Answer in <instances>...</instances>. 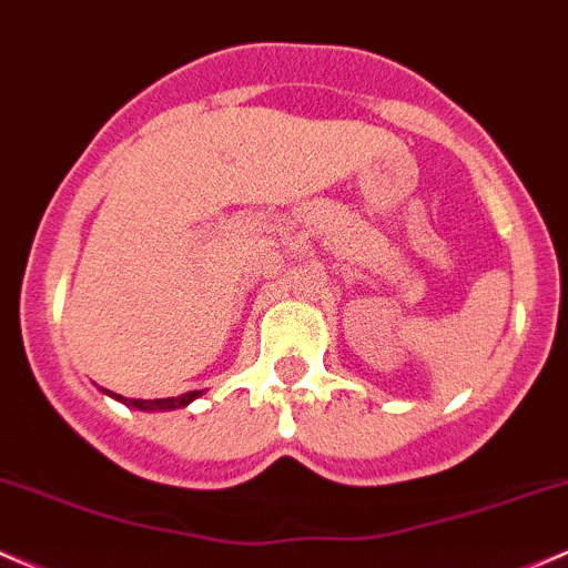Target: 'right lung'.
<instances>
[{"label": "right lung", "instance_id": "add662e5", "mask_svg": "<svg viewBox=\"0 0 568 568\" xmlns=\"http://www.w3.org/2000/svg\"><path fill=\"white\" fill-rule=\"evenodd\" d=\"M106 394L114 399H120L123 405L136 407V410H176V407H187L193 399H199L203 392H187V394H182V397H165V399H129V397H123V394H112V392H106Z\"/></svg>", "mask_w": 568, "mask_h": 568}]
</instances>
